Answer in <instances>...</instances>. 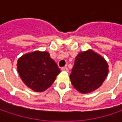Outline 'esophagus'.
Listing matches in <instances>:
<instances>
[{
  "label": "esophagus",
  "instance_id": "1",
  "mask_svg": "<svg viewBox=\"0 0 122 122\" xmlns=\"http://www.w3.org/2000/svg\"><path fill=\"white\" fill-rule=\"evenodd\" d=\"M61 70H62V71H66V72H67V71H68V68H67V67H66V66H64V67H62V68H61Z\"/></svg>",
  "mask_w": 122,
  "mask_h": 122
}]
</instances>
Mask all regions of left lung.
<instances>
[{
	"label": "left lung",
	"instance_id": "1",
	"mask_svg": "<svg viewBox=\"0 0 122 122\" xmlns=\"http://www.w3.org/2000/svg\"><path fill=\"white\" fill-rule=\"evenodd\" d=\"M109 73V65L100 54L92 49L76 56L70 75L73 87L81 94H88L99 88Z\"/></svg>",
	"mask_w": 122,
	"mask_h": 122
}]
</instances>
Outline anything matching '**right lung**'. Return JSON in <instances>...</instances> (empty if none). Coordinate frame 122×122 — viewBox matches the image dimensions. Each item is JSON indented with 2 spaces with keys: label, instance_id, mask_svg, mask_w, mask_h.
<instances>
[{
  "label": "right lung",
  "instance_id": "right-lung-1",
  "mask_svg": "<svg viewBox=\"0 0 122 122\" xmlns=\"http://www.w3.org/2000/svg\"><path fill=\"white\" fill-rule=\"evenodd\" d=\"M17 72L28 87L42 92L52 85L60 70L47 51H35L17 60Z\"/></svg>",
  "mask_w": 122,
  "mask_h": 122
}]
</instances>
